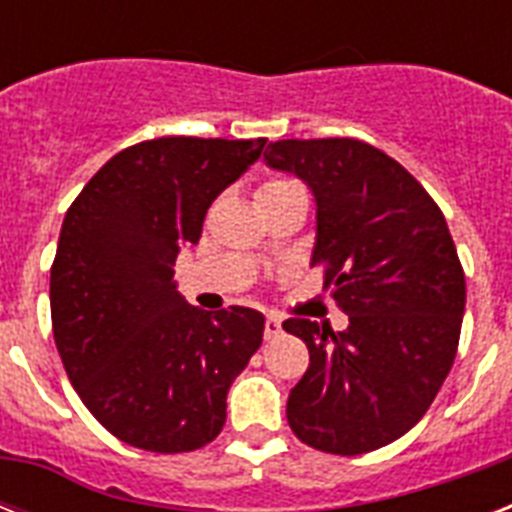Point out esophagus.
I'll use <instances>...</instances> for the list:
<instances>
[{"mask_svg": "<svg viewBox=\"0 0 512 512\" xmlns=\"http://www.w3.org/2000/svg\"><path fill=\"white\" fill-rule=\"evenodd\" d=\"M281 335V319L276 316H268L265 319V340H273V337Z\"/></svg>", "mask_w": 512, "mask_h": 512, "instance_id": "esophagus-1", "label": "esophagus"}]
</instances>
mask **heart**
Instances as JSON below:
<instances>
[{
  "label": "heart",
  "instance_id": "b5f03b06",
  "mask_svg": "<svg viewBox=\"0 0 512 512\" xmlns=\"http://www.w3.org/2000/svg\"><path fill=\"white\" fill-rule=\"evenodd\" d=\"M281 188H297V183H292V180H268L260 191H281Z\"/></svg>",
  "mask_w": 512,
  "mask_h": 512
}]
</instances>
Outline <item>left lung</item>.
I'll return each instance as SVG.
<instances>
[{
  "label": "left lung",
  "mask_w": 512,
  "mask_h": 512,
  "mask_svg": "<svg viewBox=\"0 0 512 512\" xmlns=\"http://www.w3.org/2000/svg\"><path fill=\"white\" fill-rule=\"evenodd\" d=\"M263 159L311 188V265L348 316L342 332L284 321L311 353L289 428L319 452L380 449L422 420L457 356L465 273L452 233L428 191L369 143L279 140Z\"/></svg>",
  "instance_id": "8db88e82"
}]
</instances>
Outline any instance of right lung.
<instances>
[{"label":"right lung","mask_w":512,"mask_h":512,"mask_svg":"<svg viewBox=\"0 0 512 512\" xmlns=\"http://www.w3.org/2000/svg\"><path fill=\"white\" fill-rule=\"evenodd\" d=\"M263 148L265 138L146 140L108 159L63 217L52 335L84 406L124 444L193 452L223 430L225 396L265 316L188 305L172 268Z\"/></svg>","instance_id":"add662e5"}]
</instances>
